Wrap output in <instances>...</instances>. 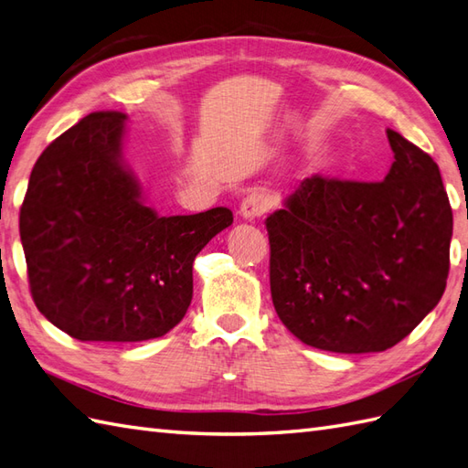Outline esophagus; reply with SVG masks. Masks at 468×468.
<instances>
[{
	"label": "esophagus",
	"mask_w": 468,
	"mask_h": 468,
	"mask_svg": "<svg viewBox=\"0 0 468 468\" xmlns=\"http://www.w3.org/2000/svg\"><path fill=\"white\" fill-rule=\"evenodd\" d=\"M268 207H270L268 196L262 190H252L242 200L240 214L242 218H246V220H254V218H261L262 214H266Z\"/></svg>",
	"instance_id": "34e87169"
}]
</instances>
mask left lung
<instances>
[{
    "label": "left lung",
    "mask_w": 468,
    "mask_h": 468,
    "mask_svg": "<svg viewBox=\"0 0 468 468\" xmlns=\"http://www.w3.org/2000/svg\"><path fill=\"white\" fill-rule=\"evenodd\" d=\"M394 162L382 182H300L266 218L270 292L304 345L382 352L439 304L451 266L452 210L439 165L387 130Z\"/></svg>",
    "instance_id": "1"
}]
</instances>
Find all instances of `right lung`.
Returning <instances> with one entry per match:
<instances>
[{
  "label": "right lung",
  "mask_w": 468,
  "mask_h": 468,
  "mask_svg": "<svg viewBox=\"0 0 468 468\" xmlns=\"http://www.w3.org/2000/svg\"><path fill=\"white\" fill-rule=\"evenodd\" d=\"M126 113L93 112L41 152L19 210L31 298L81 342L164 336L192 303V264L228 207L158 216L122 164Z\"/></svg>",
  "instance_id": "1"
}]
</instances>
